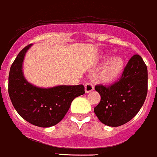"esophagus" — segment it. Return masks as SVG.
I'll return each mask as SVG.
<instances>
[{"mask_svg":"<svg viewBox=\"0 0 157 157\" xmlns=\"http://www.w3.org/2000/svg\"><path fill=\"white\" fill-rule=\"evenodd\" d=\"M94 85H92L91 83H86L85 85V93L88 94L89 92L92 91L94 90Z\"/></svg>","mask_w":157,"mask_h":157,"instance_id":"obj_1","label":"esophagus"}]
</instances>
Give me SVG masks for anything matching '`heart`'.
<instances>
[{"label": "heart", "instance_id": "1", "mask_svg": "<svg viewBox=\"0 0 157 157\" xmlns=\"http://www.w3.org/2000/svg\"><path fill=\"white\" fill-rule=\"evenodd\" d=\"M108 55H106L107 57ZM125 68V61L121 56L109 58L100 74V78L104 82H113L122 75Z\"/></svg>", "mask_w": 157, "mask_h": 157}]
</instances>
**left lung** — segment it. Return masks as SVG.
Returning <instances> with one entry per match:
<instances>
[{
	"label": "left lung",
	"mask_w": 157,
	"mask_h": 157,
	"mask_svg": "<svg viewBox=\"0 0 157 157\" xmlns=\"http://www.w3.org/2000/svg\"><path fill=\"white\" fill-rule=\"evenodd\" d=\"M101 97L94 111L104 125L118 127L133 119L143 106L147 94V69L141 56L134 55L122 77L112 85H98Z\"/></svg>",
	"instance_id": "8db88e82"
}]
</instances>
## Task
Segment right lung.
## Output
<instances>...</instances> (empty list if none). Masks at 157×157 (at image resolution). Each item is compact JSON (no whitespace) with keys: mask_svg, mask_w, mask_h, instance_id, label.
<instances>
[{"mask_svg":"<svg viewBox=\"0 0 157 157\" xmlns=\"http://www.w3.org/2000/svg\"><path fill=\"white\" fill-rule=\"evenodd\" d=\"M32 45L24 48L11 66L9 96L17 112L27 122L38 127L54 126L63 119L72 101L85 94V87L78 85L40 88L29 82L24 76L22 65Z\"/></svg>","mask_w":157,"mask_h":157,"instance_id":"right-lung-1","label":"right lung"}]
</instances>
